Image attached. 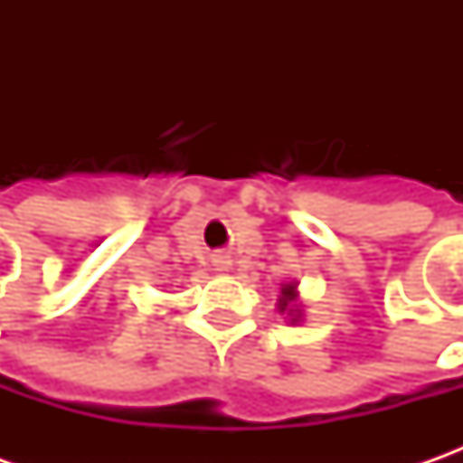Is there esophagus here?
I'll return each mask as SVG.
<instances>
[{
  "instance_id": "obj_1",
  "label": "esophagus",
  "mask_w": 463,
  "mask_h": 463,
  "mask_svg": "<svg viewBox=\"0 0 463 463\" xmlns=\"http://www.w3.org/2000/svg\"><path fill=\"white\" fill-rule=\"evenodd\" d=\"M211 265H213V270H219V273H226V270L232 268V258H229L226 252H216V255L211 258Z\"/></svg>"
}]
</instances>
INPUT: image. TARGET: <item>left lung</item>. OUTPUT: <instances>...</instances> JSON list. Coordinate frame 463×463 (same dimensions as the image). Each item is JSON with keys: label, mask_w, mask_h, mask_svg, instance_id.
<instances>
[{"label": "left lung", "mask_w": 463, "mask_h": 463, "mask_svg": "<svg viewBox=\"0 0 463 463\" xmlns=\"http://www.w3.org/2000/svg\"><path fill=\"white\" fill-rule=\"evenodd\" d=\"M278 311L286 314V319L291 325L304 322V304L298 298V283L288 280V283H280V296H278Z\"/></svg>", "instance_id": "obj_1"}]
</instances>
